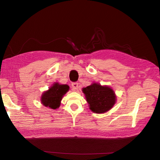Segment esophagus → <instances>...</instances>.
<instances>
[{"mask_svg":"<svg viewBox=\"0 0 160 160\" xmlns=\"http://www.w3.org/2000/svg\"><path fill=\"white\" fill-rule=\"evenodd\" d=\"M72 89H73L74 91L77 90V89H78V83H76V82L72 83Z\"/></svg>","mask_w":160,"mask_h":160,"instance_id":"1","label":"esophagus"}]
</instances>
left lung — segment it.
<instances>
[{
	"label": "left lung",
	"mask_w": 160,
	"mask_h": 160,
	"mask_svg": "<svg viewBox=\"0 0 160 160\" xmlns=\"http://www.w3.org/2000/svg\"><path fill=\"white\" fill-rule=\"evenodd\" d=\"M89 108L93 112L102 113L109 111L115 103L114 91L107 86L93 83L83 89Z\"/></svg>",
	"instance_id": "1"
}]
</instances>
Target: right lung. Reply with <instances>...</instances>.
<instances>
[{"instance_id":"right-lung-1","label":"right lung","mask_w":160,"mask_h":160,"mask_svg":"<svg viewBox=\"0 0 160 160\" xmlns=\"http://www.w3.org/2000/svg\"><path fill=\"white\" fill-rule=\"evenodd\" d=\"M69 89L67 85H59L55 83L45 91L41 97V103L46 107L55 109L59 107L61 101Z\"/></svg>"}]
</instances>
